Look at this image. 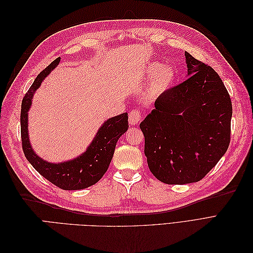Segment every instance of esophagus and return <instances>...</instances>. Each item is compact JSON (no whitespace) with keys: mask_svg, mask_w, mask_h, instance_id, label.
<instances>
[{"mask_svg":"<svg viewBox=\"0 0 253 253\" xmlns=\"http://www.w3.org/2000/svg\"><path fill=\"white\" fill-rule=\"evenodd\" d=\"M141 113L138 110H133L128 113V122L129 125L135 126L137 124H139L141 121Z\"/></svg>","mask_w":253,"mask_h":253,"instance_id":"1","label":"esophagus"}]
</instances>
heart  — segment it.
Masks as SVG:
<instances>
[{"instance_id":"heart-1","label":"heart","mask_w":253,"mask_h":253,"mask_svg":"<svg viewBox=\"0 0 253 253\" xmlns=\"http://www.w3.org/2000/svg\"><path fill=\"white\" fill-rule=\"evenodd\" d=\"M145 75L151 78L150 83L142 90V97L145 100H154L165 94L176 79V71L172 66H164L157 61L149 63L144 70Z\"/></svg>"}]
</instances>
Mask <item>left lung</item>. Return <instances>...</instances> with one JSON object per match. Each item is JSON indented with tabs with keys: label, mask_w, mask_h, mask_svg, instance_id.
I'll list each match as a JSON object with an SVG mask.
<instances>
[{
	"label": "left lung",
	"mask_w": 253,
	"mask_h": 253,
	"mask_svg": "<svg viewBox=\"0 0 253 253\" xmlns=\"http://www.w3.org/2000/svg\"><path fill=\"white\" fill-rule=\"evenodd\" d=\"M185 56L188 79L159 96L140 124L149 169L168 185L200 181L230 143L232 103L223 81L211 66Z\"/></svg>",
	"instance_id": "8db88e82"
}]
</instances>
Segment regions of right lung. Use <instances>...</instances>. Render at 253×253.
<instances>
[{"instance_id": "obj_1", "label": "right lung", "mask_w": 253, "mask_h": 253, "mask_svg": "<svg viewBox=\"0 0 253 253\" xmlns=\"http://www.w3.org/2000/svg\"><path fill=\"white\" fill-rule=\"evenodd\" d=\"M57 58L37 76L32 86L23 98L21 105V137L25 157L37 172L53 185L63 190H81L95 185L108 171L114 155L115 147L122 134L127 131V113L106 120L98 129L93 141L86 151L72 160L60 164H51L38 156L32 148L28 137V111L36 90L42 81L59 64Z\"/></svg>"}]
</instances>
